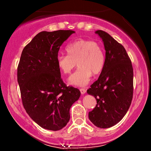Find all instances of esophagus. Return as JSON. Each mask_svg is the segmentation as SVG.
I'll list each match as a JSON object with an SVG mask.
<instances>
[{
	"mask_svg": "<svg viewBox=\"0 0 151 151\" xmlns=\"http://www.w3.org/2000/svg\"><path fill=\"white\" fill-rule=\"evenodd\" d=\"M79 90H80L81 94H84L86 93V89L84 88H81V89H79Z\"/></svg>",
	"mask_w": 151,
	"mask_h": 151,
	"instance_id": "obj_1",
	"label": "esophagus"
}]
</instances>
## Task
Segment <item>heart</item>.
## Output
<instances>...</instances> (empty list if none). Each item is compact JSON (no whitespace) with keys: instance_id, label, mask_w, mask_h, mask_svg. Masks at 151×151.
<instances>
[{"instance_id":"heart-1","label":"heart","mask_w":151,"mask_h":151,"mask_svg":"<svg viewBox=\"0 0 151 151\" xmlns=\"http://www.w3.org/2000/svg\"><path fill=\"white\" fill-rule=\"evenodd\" d=\"M67 55L57 57V65L63 74H70L77 65L79 68L69 79V83L85 86L92 74L98 75L105 66L104 49L100 42L87 39H78L66 47Z\"/></svg>"}]
</instances>
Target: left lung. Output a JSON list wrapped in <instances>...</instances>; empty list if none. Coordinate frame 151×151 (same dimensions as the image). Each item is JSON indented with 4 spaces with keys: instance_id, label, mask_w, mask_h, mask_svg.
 I'll use <instances>...</instances> for the list:
<instances>
[{
    "instance_id": "obj_1",
    "label": "left lung",
    "mask_w": 151,
    "mask_h": 151,
    "mask_svg": "<svg viewBox=\"0 0 151 151\" xmlns=\"http://www.w3.org/2000/svg\"><path fill=\"white\" fill-rule=\"evenodd\" d=\"M106 50V62L99 77L87 90L96 99L89 112V120L101 129L119 123L129 110L133 99V70L122 45L103 30L96 31Z\"/></svg>"
}]
</instances>
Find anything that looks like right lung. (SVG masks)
Wrapping results in <instances>:
<instances>
[{"instance_id":"add662e5","label":"right lung","mask_w":151,"mask_h":151,"mask_svg":"<svg viewBox=\"0 0 151 151\" xmlns=\"http://www.w3.org/2000/svg\"><path fill=\"white\" fill-rule=\"evenodd\" d=\"M73 30L39 32L24 47L18 66L22 105L31 119L51 131L65 127L81 92L66 85L57 65L60 48Z\"/></svg>"}]
</instances>
